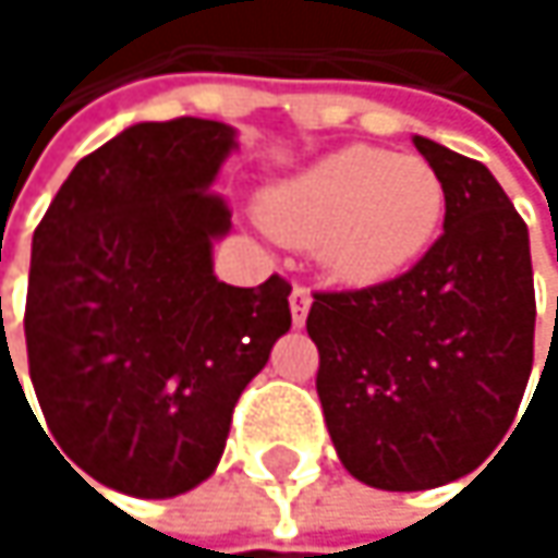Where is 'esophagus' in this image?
<instances>
[{
    "label": "esophagus",
    "instance_id": "obj_1",
    "mask_svg": "<svg viewBox=\"0 0 558 558\" xmlns=\"http://www.w3.org/2000/svg\"><path fill=\"white\" fill-rule=\"evenodd\" d=\"M310 303H313L310 290H306V287H293V293H290V319H293V326H296V329L306 323Z\"/></svg>",
    "mask_w": 558,
    "mask_h": 558
}]
</instances>
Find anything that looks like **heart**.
<instances>
[{
  "label": "heart",
  "instance_id": "b5f03b06",
  "mask_svg": "<svg viewBox=\"0 0 558 558\" xmlns=\"http://www.w3.org/2000/svg\"><path fill=\"white\" fill-rule=\"evenodd\" d=\"M446 216L439 170L420 155L339 148L275 183L262 219L280 242L316 248L342 283L375 287L410 271Z\"/></svg>",
  "mask_w": 558,
  "mask_h": 558
}]
</instances>
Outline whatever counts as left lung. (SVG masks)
<instances>
[{
    "label": "left lung",
    "mask_w": 558,
    "mask_h": 558,
    "mask_svg": "<svg viewBox=\"0 0 558 558\" xmlns=\"http://www.w3.org/2000/svg\"><path fill=\"white\" fill-rule=\"evenodd\" d=\"M413 145L446 186L442 235L407 275L316 293L306 316L339 462L381 492L475 472L513 426L533 368L526 222L485 165L423 135Z\"/></svg>",
    "instance_id": "left-lung-1"
}]
</instances>
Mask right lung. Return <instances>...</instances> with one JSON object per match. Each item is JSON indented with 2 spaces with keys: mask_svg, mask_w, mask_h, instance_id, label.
<instances>
[{
  "mask_svg": "<svg viewBox=\"0 0 558 558\" xmlns=\"http://www.w3.org/2000/svg\"><path fill=\"white\" fill-rule=\"evenodd\" d=\"M232 151L226 122L129 125L70 170L32 239V385L60 459L119 495L206 482L239 393L290 329L287 280L213 271L232 213L209 190Z\"/></svg>",
  "mask_w": 558,
  "mask_h": 558,
  "instance_id": "add662e5",
  "label": "right lung"
}]
</instances>
